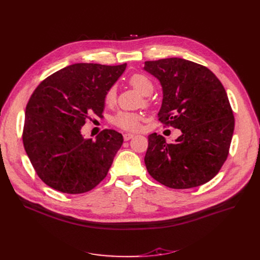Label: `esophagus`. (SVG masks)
Wrapping results in <instances>:
<instances>
[{
	"label": "esophagus",
	"instance_id": "obj_1",
	"mask_svg": "<svg viewBox=\"0 0 260 260\" xmlns=\"http://www.w3.org/2000/svg\"><path fill=\"white\" fill-rule=\"evenodd\" d=\"M133 137H134V135H133V134H124V135H123V138H124V140H125V141L131 140Z\"/></svg>",
	"mask_w": 260,
	"mask_h": 260
}]
</instances>
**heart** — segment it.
<instances>
[{"label":"heart","instance_id":"obj_1","mask_svg":"<svg viewBox=\"0 0 260 260\" xmlns=\"http://www.w3.org/2000/svg\"><path fill=\"white\" fill-rule=\"evenodd\" d=\"M129 84L137 89L143 95H149L154 90V84L147 76L142 74H136L129 79ZM116 88L111 87L105 93V103L106 104H113L116 101ZM142 117L138 114L135 113H127V112H120L114 118V123L125 131H137L140 125V121Z\"/></svg>","mask_w":260,"mask_h":260}]
</instances>
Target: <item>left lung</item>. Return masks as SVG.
<instances>
[{"instance_id":"1","label":"left lung","mask_w":260,"mask_h":260,"mask_svg":"<svg viewBox=\"0 0 260 260\" xmlns=\"http://www.w3.org/2000/svg\"><path fill=\"white\" fill-rule=\"evenodd\" d=\"M162 87V124L181 131L174 143L148 136L144 162L155 180L172 188L209 182L229 155L235 121L226 91L209 68L180 58L144 62Z\"/></svg>"}]
</instances>
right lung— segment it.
<instances>
[{"label": "right lung", "instance_id": "obj_1", "mask_svg": "<svg viewBox=\"0 0 260 260\" xmlns=\"http://www.w3.org/2000/svg\"><path fill=\"white\" fill-rule=\"evenodd\" d=\"M126 63L108 66L76 63L52 74L27 103L23 143L44 183L66 194H82L106 177L123 143L114 129L94 140L81 134L90 114L99 117L105 93L124 73Z\"/></svg>", "mask_w": 260, "mask_h": 260}]
</instances>
